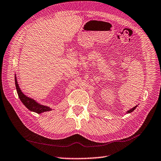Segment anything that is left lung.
<instances>
[{
    "label": "left lung",
    "mask_w": 161,
    "mask_h": 161,
    "mask_svg": "<svg viewBox=\"0 0 161 161\" xmlns=\"http://www.w3.org/2000/svg\"><path fill=\"white\" fill-rule=\"evenodd\" d=\"M137 107V105L136 106H135V107H133L132 108H131V109H130V110H128L127 112H126V113H132L133 111H134L135 110V109Z\"/></svg>",
    "instance_id": "left-lung-1"
}]
</instances>
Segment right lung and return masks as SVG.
<instances>
[{"label": "right lung", "mask_w": 161, "mask_h": 161, "mask_svg": "<svg viewBox=\"0 0 161 161\" xmlns=\"http://www.w3.org/2000/svg\"><path fill=\"white\" fill-rule=\"evenodd\" d=\"M15 84L19 98L20 99L23 104H24L29 111L38 113V114H40V113H42L44 112L52 111V108H50L49 107H47V106L42 105L40 103H38L36 100H35L34 99L31 98V97L26 96L25 94L22 92V90L19 87L16 78V75H15Z\"/></svg>", "instance_id": "1"}]
</instances>
